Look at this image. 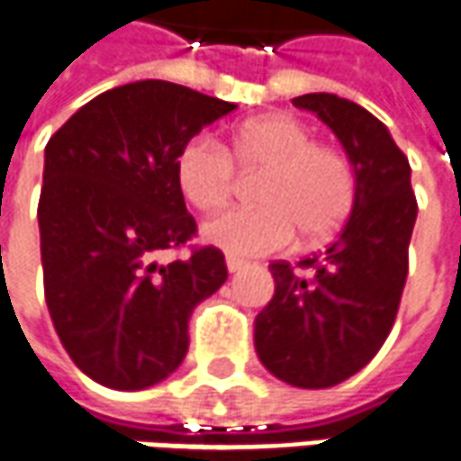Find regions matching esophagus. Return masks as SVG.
Listing matches in <instances>:
<instances>
[{
  "label": "esophagus",
  "instance_id": "34e87169",
  "mask_svg": "<svg viewBox=\"0 0 461 461\" xmlns=\"http://www.w3.org/2000/svg\"><path fill=\"white\" fill-rule=\"evenodd\" d=\"M244 267H247V262L240 259V257H227V269H230V272H240Z\"/></svg>",
  "mask_w": 461,
  "mask_h": 461
}]
</instances>
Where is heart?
I'll list each match as a JSON object with an SVG mask.
<instances>
[{"mask_svg":"<svg viewBox=\"0 0 461 461\" xmlns=\"http://www.w3.org/2000/svg\"><path fill=\"white\" fill-rule=\"evenodd\" d=\"M262 175L254 189L259 207L231 209L209 220L202 237L230 254H269L299 234L320 244L342 227L357 197L352 162L334 147L317 144L299 119L267 114L230 134L227 147L194 137L179 149L176 185L189 204L217 212L234 194L237 172Z\"/></svg>","mask_w":461,"mask_h":461,"instance_id":"b5f03b06","label":"heart"}]
</instances>
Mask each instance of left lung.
<instances>
[{
	"label": "left lung",
	"mask_w": 461,
	"mask_h": 461,
	"mask_svg": "<svg viewBox=\"0 0 461 461\" xmlns=\"http://www.w3.org/2000/svg\"><path fill=\"white\" fill-rule=\"evenodd\" d=\"M342 141L357 176L349 220L324 252L272 262L275 297L254 320L262 365L286 384L334 387L379 352L397 317L417 221L410 162L365 107L317 92L292 99Z\"/></svg>",
	"instance_id": "obj_1"
}]
</instances>
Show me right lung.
<instances>
[{"label": "right lung", "mask_w": 461, "mask_h": 461, "mask_svg": "<svg viewBox=\"0 0 461 461\" xmlns=\"http://www.w3.org/2000/svg\"><path fill=\"white\" fill-rule=\"evenodd\" d=\"M237 104L144 79L109 89L44 149V297L72 362L109 389H147L182 365L189 317L227 282L217 247L159 264L197 234L176 185L179 149Z\"/></svg>", "instance_id": "right-lung-1"}]
</instances>
